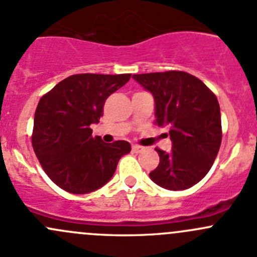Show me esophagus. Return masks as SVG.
<instances>
[{
  "label": "esophagus",
  "instance_id": "34e87169",
  "mask_svg": "<svg viewBox=\"0 0 257 257\" xmlns=\"http://www.w3.org/2000/svg\"><path fill=\"white\" fill-rule=\"evenodd\" d=\"M132 149H133L134 153H141V152H143V150H144V147H141V145L134 144L133 147H132Z\"/></svg>",
  "mask_w": 257,
  "mask_h": 257
}]
</instances>
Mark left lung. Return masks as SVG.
Listing matches in <instances>:
<instances>
[{
	"instance_id": "1",
	"label": "left lung",
	"mask_w": 257,
	"mask_h": 257,
	"mask_svg": "<svg viewBox=\"0 0 257 257\" xmlns=\"http://www.w3.org/2000/svg\"><path fill=\"white\" fill-rule=\"evenodd\" d=\"M155 102V124L168 126L173 148L155 149L159 164L149 177L168 190H185L209 173L221 144V115L214 93L181 71L133 74Z\"/></svg>"
}]
</instances>
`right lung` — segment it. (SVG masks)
<instances>
[{"mask_svg": "<svg viewBox=\"0 0 257 257\" xmlns=\"http://www.w3.org/2000/svg\"><path fill=\"white\" fill-rule=\"evenodd\" d=\"M129 79L131 74H73L40 99L33 150L61 189L87 194L102 188L112 179L119 159L131 152L128 142L104 143L100 137L93 138L90 129L103 115L105 99Z\"/></svg>", "mask_w": 257, "mask_h": 257, "instance_id": "obj_1", "label": "right lung"}]
</instances>
